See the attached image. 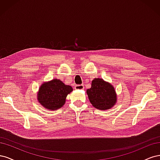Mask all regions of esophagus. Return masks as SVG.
<instances>
[{"label": "esophagus", "instance_id": "34e87169", "mask_svg": "<svg viewBox=\"0 0 160 160\" xmlns=\"http://www.w3.org/2000/svg\"><path fill=\"white\" fill-rule=\"evenodd\" d=\"M83 88H84L83 85H76L75 86V89L77 90H82L83 89Z\"/></svg>", "mask_w": 160, "mask_h": 160}]
</instances>
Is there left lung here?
<instances>
[{"mask_svg": "<svg viewBox=\"0 0 160 160\" xmlns=\"http://www.w3.org/2000/svg\"><path fill=\"white\" fill-rule=\"evenodd\" d=\"M87 93L92 105L100 110L110 109L117 101L113 87L99 78L92 81L91 88L87 90Z\"/></svg>", "mask_w": 160, "mask_h": 160, "instance_id": "obj_1", "label": "left lung"}]
</instances>
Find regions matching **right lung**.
<instances>
[{
    "instance_id": "1",
    "label": "right lung",
    "mask_w": 160,
    "mask_h": 160,
    "mask_svg": "<svg viewBox=\"0 0 160 160\" xmlns=\"http://www.w3.org/2000/svg\"><path fill=\"white\" fill-rule=\"evenodd\" d=\"M72 91L71 86L66 85L61 80L55 79L41 86L37 98L44 108L55 110L65 104L67 95Z\"/></svg>"
}]
</instances>
